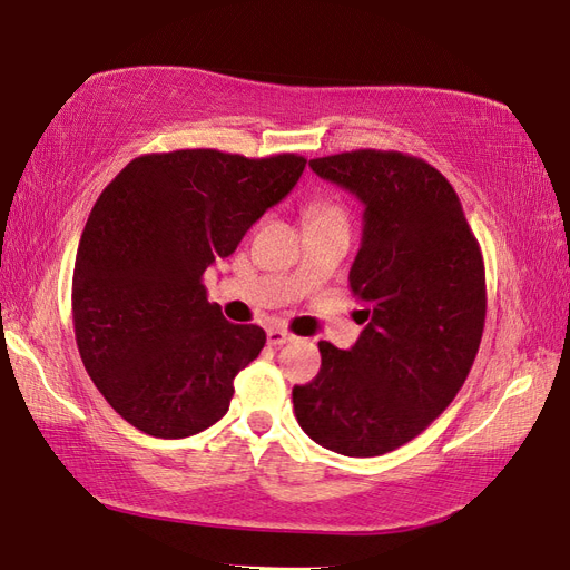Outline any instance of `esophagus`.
Segmentation results:
<instances>
[{
	"instance_id": "34e87169",
	"label": "esophagus",
	"mask_w": 570,
	"mask_h": 570,
	"mask_svg": "<svg viewBox=\"0 0 570 570\" xmlns=\"http://www.w3.org/2000/svg\"><path fill=\"white\" fill-rule=\"evenodd\" d=\"M293 340H295V337L289 335V332L281 330V327L267 330V345H271V347H281V345H285V342H293Z\"/></svg>"
}]
</instances>
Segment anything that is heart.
Returning <instances> with one entry per match:
<instances>
[{"instance_id":"heart-1","label":"heart","mask_w":570,"mask_h":570,"mask_svg":"<svg viewBox=\"0 0 570 570\" xmlns=\"http://www.w3.org/2000/svg\"><path fill=\"white\" fill-rule=\"evenodd\" d=\"M307 216L309 218H320V216H340V218H345V216H342V208L335 206V203H330V200L313 203V206L307 208Z\"/></svg>"}]
</instances>
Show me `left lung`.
<instances>
[{
  "label": "left lung",
  "mask_w": 570,
  "mask_h": 570,
  "mask_svg": "<svg viewBox=\"0 0 570 570\" xmlns=\"http://www.w3.org/2000/svg\"><path fill=\"white\" fill-rule=\"evenodd\" d=\"M309 168L364 206L350 271L364 330L352 350L320 342L317 377L293 390L295 416L330 452L380 456L422 434L466 382L487 320L484 257L426 160L360 148Z\"/></svg>",
  "instance_id": "1"
}]
</instances>
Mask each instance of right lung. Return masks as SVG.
<instances>
[{"label":"right lung","mask_w":570,"mask_h":570,"mask_svg":"<svg viewBox=\"0 0 570 570\" xmlns=\"http://www.w3.org/2000/svg\"><path fill=\"white\" fill-rule=\"evenodd\" d=\"M305 164L216 148L146 154L94 203L73 263V335L106 402L144 434L184 439L228 412L235 374L261 354L265 330L225 320L203 275Z\"/></svg>","instance_id":"1"}]
</instances>
